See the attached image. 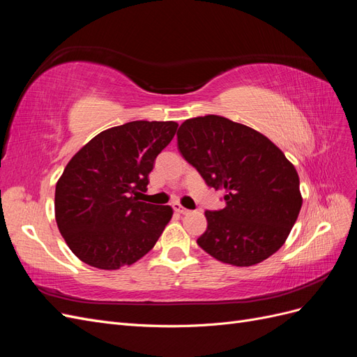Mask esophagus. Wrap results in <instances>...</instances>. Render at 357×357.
Segmentation results:
<instances>
[{
    "instance_id": "1",
    "label": "esophagus",
    "mask_w": 357,
    "mask_h": 357,
    "mask_svg": "<svg viewBox=\"0 0 357 357\" xmlns=\"http://www.w3.org/2000/svg\"><path fill=\"white\" fill-rule=\"evenodd\" d=\"M172 208H174V211H177V213H180V214H188V213H189V210L183 207V205H180L178 202L172 204Z\"/></svg>"
}]
</instances>
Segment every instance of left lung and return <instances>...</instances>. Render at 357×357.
I'll list each match as a JSON object with an SVG mask.
<instances>
[{"mask_svg":"<svg viewBox=\"0 0 357 357\" xmlns=\"http://www.w3.org/2000/svg\"><path fill=\"white\" fill-rule=\"evenodd\" d=\"M177 146L210 188L225 190V208L205 211L198 245L218 261L252 266L284 244L302 207L299 177L271 139L253 128L207 114L188 119Z\"/></svg>","mask_w":357,"mask_h":357,"instance_id":"8db88e82","label":"left lung"}]
</instances>
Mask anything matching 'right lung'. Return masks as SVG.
<instances>
[{
	"label": "right lung",
	"instance_id": "add662e5",
	"mask_svg": "<svg viewBox=\"0 0 357 357\" xmlns=\"http://www.w3.org/2000/svg\"><path fill=\"white\" fill-rule=\"evenodd\" d=\"M177 126L172 121L128 122L100 132L71 158L56 183L55 218L82 262L112 271L152 250L172 208L138 197Z\"/></svg>",
	"mask_w": 357,
	"mask_h": 357
}]
</instances>
